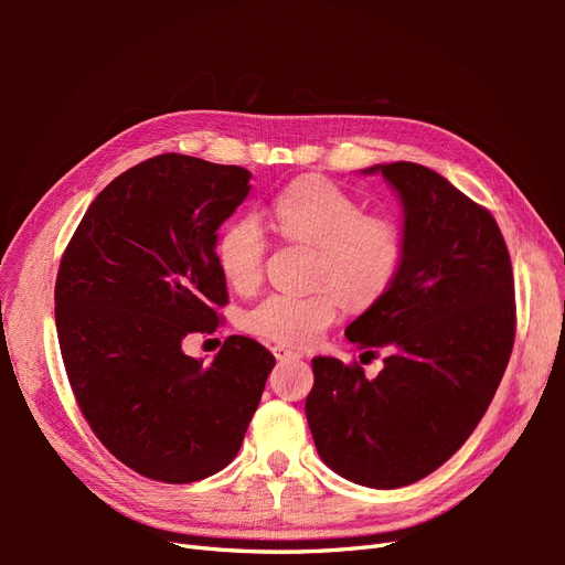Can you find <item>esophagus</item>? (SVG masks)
<instances>
[{
    "label": "esophagus",
    "mask_w": 565,
    "mask_h": 565,
    "mask_svg": "<svg viewBox=\"0 0 565 565\" xmlns=\"http://www.w3.org/2000/svg\"><path fill=\"white\" fill-rule=\"evenodd\" d=\"M273 355H276L278 361H295V358H301L299 351L287 349V347H273Z\"/></svg>",
    "instance_id": "esophagus-1"
}]
</instances>
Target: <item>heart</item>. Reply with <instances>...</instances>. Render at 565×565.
Listing matches in <instances>:
<instances>
[{
  "label": "heart",
  "instance_id": "b5f03b06",
  "mask_svg": "<svg viewBox=\"0 0 565 565\" xmlns=\"http://www.w3.org/2000/svg\"><path fill=\"white\" fill-rule=\"evenodd\" d=\"M270 224L282 241L311 245L309 295L276 292L245 313V330L278 347H309L330 328L341 303L365 311L396 282L405 259V235L388 214L365 212L363 202L324 177H301L270 200ZM268 241L256 216H237L221 231V276L252 292L264 276Z\"/></svg>",
  "mask_w": 565,
  "mask_h": 565
}]
</instances>
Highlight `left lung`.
I'll return each instance as SVG.
<instances>
[{
    "label": "left lung",
    "mask_w": 565,
    "mask_h": 565,
    "mask_svg": "<svg viewBox=\"0 0 565 565\" xmlns=\"http://www.w3.org/2000/svg\"><path fill=\"white\" fill-rule=\"evenodd\" d=\"M382 172L405 207L396 282L347 328L373 356L316 355L306 419L320 459L367 488H403L448 461L481 422L516 337L514 270L492 214L434 169L391 162Z\"/></svg>",
    "instance_id": "left-lung-1"
}]
</instances>
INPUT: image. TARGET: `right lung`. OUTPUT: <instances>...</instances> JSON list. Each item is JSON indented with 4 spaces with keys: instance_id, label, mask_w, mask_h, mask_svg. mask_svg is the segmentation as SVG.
<instances>
[{
    "instance_id": "obj_1",
    "label": "right lung",
    "mask_w": 565,
    "mask_h": 565,
    "mask_svg": "<svg viewBox=\"0 0 565 565\" xmlns=\"http://www.w3.org/2000/svg\"><path fill=\"white\" fill-rule=\"evenodd\" d=\"M249 179L235 164L150 158L98 193L61 256L67 382L96 438L152 481L193 483L228 467L276 365L243 334L210 365L183 353V339L214 332L228 303L216 228Z\"/></svg>"
}]
</instances>
